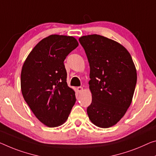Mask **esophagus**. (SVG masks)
<instances>
[{"mask_svg": "<svg viewBox=\"0 0 156 156\" xmlns=\"http://www.w3.org/2000/svg\"><path fill=\"white\" fill-rule=\"evenodd\" d=\"M77 90L79 92H81L83 90V87H81V86H79V87H77Z\"/></svg>", "mask_w": 156, "mask_h": 156, "instance_id": "1", "label": "esophagus"}]
</instances>
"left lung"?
I'll use <instances>...</instances> for the list:
<instances>
[{"mask_svg": "<svg viewBox=\"0 0 156 156\" xmlns=\"http://www.w3.org/2000/svg\"><path fill=\"white\" fill-rule=\"evenodd\" d=\"M90 66L92 102L87 107L90 121L100 128L114 126L130 107L136 83V71L125 47L100 35L79 39Z\"/></svg>", "mask_w": 156, "mask_h": 156, "instance_id": "left-lung-1", "label": "left lung"}]
</instances>
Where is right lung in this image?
Returning <instances> with one entry per match:
<instances>
[{
  "mask_svg": "<svg viewBox=\"0 0 156 156\" xmlns=\"http://www.w3.org/2000/svg\"><path fill=\"white\" fill-rule=\"evenodd\" d=\"M78 45L73 37L51 35L37 43L23 65V97L37 119L48 127L66 122L76 102L75 93L67 83L63 62Z\"/></svg>",
  "mask_w": 156,
  "mask_h": 156,
  "instance_id": "add662e5",
  "label": "right lung"
}]
</instances>
